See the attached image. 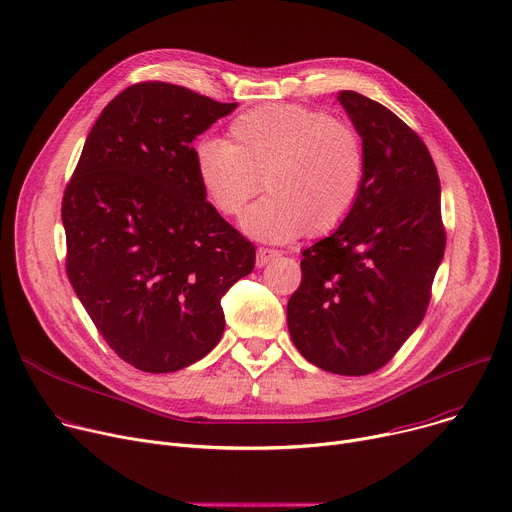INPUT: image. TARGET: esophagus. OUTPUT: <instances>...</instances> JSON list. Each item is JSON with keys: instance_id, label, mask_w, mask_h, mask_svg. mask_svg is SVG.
Segmentation results:
<instances>
[{"instance_id": "esophagus-1", "label": "esophagus", "mask_w": 512, "mask_h": 512, "mask_svg": "<svg viewBox=\"0 0 512 512\" xmlns=\"http://www.w3.org/2000/svg\"><path fill=\"white\" fill-rule=\"evenodd\" d=\"M277 257H280V251L259 247V249H257V267H263V265H267L269 261H275Z\"/></svg>"}]
</instances>
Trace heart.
I'll use <instances>...</instances> for the list:
<instances>
[{
	"label": "heart",
	"mask_w": 512,
	"mask_h": 512,
	"mask_svg": "<svg viewBox=\"0 0 512 512\" xmlns=\"http://www.w3.org/2000/svg\"><path fill=\"white\" fill-rule=\"evenodd\" d=\"M359 130L329 112L267 104L228 124V138H200L194 169L208 202L237 216L263 188L269 198L241 220L247 235L288 243L308 230L339 228L355 210L365 183Z\"/></svg>",
	"instance_id": "heart-1"
}]
</instances>
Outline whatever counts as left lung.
Returning <instances> with one entry per match:
<instances>
[{
	"label": "left lung",
	"mask_w": 512,
	"mask_h": 512,
	"mask_svg": "<svg viewBox=\"0 0 512 512\" xmlns=\"http://www.w3.org/2000/svg\"><path fill=\"white\" fill-rule=\"evenodd\" d=\"M365 145V183L351 216L306 251L288 302L296 349L339 376L384 367L425 318L445 253L441 185L427 145L386 106L341 91Z\"/></svg>",
	"instance_id": "1"
}]
</instances>
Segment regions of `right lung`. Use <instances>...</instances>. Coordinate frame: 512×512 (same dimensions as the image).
Instances as JSON below:
<instances>
[{
    "mask_svg": "<svg viewBox=\"0 0 512 512\" xmlns=\"http://www.w3.org/2000/svg\"><path fill=\"white\" fill-rule=\"evenodd\" d=\"M237 104L143 81L87 134L63 196L69 282L110 349L149 374L208 355L255 247L206 200L192 141Z\"/></svg>",
    "mask_w": 512,
    "mask_h": 512,
    "instance_id": "right-lung-1",
    "label": "right lung"
}]
</instances>
